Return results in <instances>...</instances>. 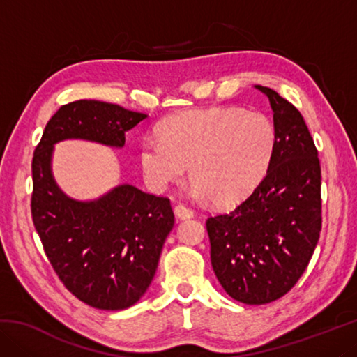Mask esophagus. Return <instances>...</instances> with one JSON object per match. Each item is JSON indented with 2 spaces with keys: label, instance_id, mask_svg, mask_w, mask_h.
Wrapping results in <instances>:
<instances>
[{
  "label": "esophagus",
  "instance_id": "1",
  "mask_svg": "<svg viewBox=\"0 0 357 357\" xmlns=\"http://www.w3.org/2000/svg\"><path fill=\"white\" fill-rule=\"evenodd\" d=\"M173 211H174V215H176V219H179V220L192 219V217H193V211L189 209V208H185L184 204H176V206L173 208Z\"/></svg>",
  "mask_w": 357,
  "mask_h": 357
}]
</instances>
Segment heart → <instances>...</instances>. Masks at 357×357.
<instances>
[{
  "label": "heart",
  "instance_id": "heart-1",
  "mask_svg": "<svg viewBox=\"0 0 357 357\" xmlns=\"http://www.w3.org/2000/svg\"><path fill=\"white\" fill-rule=\"evenodd\" d=\"M275 126L266 114L243 108L192 110L160 124L159 137L140 146L146 184L164 192L185 176L192 195L231 206L249 195L268 172L275 153Z\"/></svg>",
  "mask_w": 357,
  "mask_h": 357
}]
</instances>
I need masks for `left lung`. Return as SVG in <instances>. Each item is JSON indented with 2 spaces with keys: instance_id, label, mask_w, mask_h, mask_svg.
Listing matches in <instances>:
<instances>
[{
  "instance_id": "obj_1",
  "label": "left lung",
  "mask_w": 357,
  "mask_h": 357,
  "mask_svg": "<svg viewBox=\"0 0 357 357\" xmlns=\"http://www.w3.org/2000/svg\"><path fill=\"white\" fill-rule=\"evenodd\" d=\"M275 153L261 183L231 213L209 217L211 264L228 296L261 305L301 279L321 231V168L302 114L274 89Z\"/></svg>"
}]
</instances>
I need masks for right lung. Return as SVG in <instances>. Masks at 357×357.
Listing matches in <instances>:
<instances>
[{
	"instance_id": "right-lung-1",
	"label": "right lung",
	"mask_w": 357,
	"mask_h": 357,
	"mask_svg": "<svg viewBox=\"0 0 357 357\" xmlns=\"http://www.w3.org/2000/svg\"><path fill=\"white\" fill-rule=\"evenodd\" d=\"M146 118L100 100L72 102L48 121L34 151V227L64 287L94 309L124 310L140 301L174 215L168 198L132 184L114 185L93 200L68 195L53 174L55 144L83 140L121 149L126 132Z\"/></svg>"
}]
</instances>
